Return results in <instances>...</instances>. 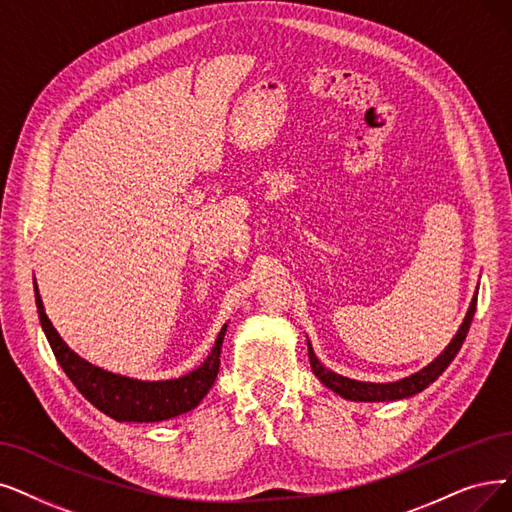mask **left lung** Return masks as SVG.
<instances>
[{
    "instance_id": "obj_1",
    "label": "left lung",
    "mask_w": 512,
    "mask_h": 512,
    "mask_svg": "<svg viewBox=\"0 0 512 512\" xmlns=\"http://www.w3.org/2000/svg\"><path fill=\"white\" fill-rule=\"evenodd\" d=\"M477 309V296L473 298L468 306V313L460 325V330L456 334V338L449 342L447 349L431 363L426 365L422 372L410 376V378H403L399 382H391V384H374V382H359V380H351V378H342L330 370H325V367L319 363V359L315 357L311 344H309V359H311V367L315 376L327 386L332 388L334 393H338L344 399H351V401H393V399H403V397H412L416 393H420L422 388H426L431 382H435L445 367L454 361V357L458 355L460 346L468 334V327L473 323V315Z\"/></svg>"
}]
</instances>
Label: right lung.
I'll list each match as a JSON object with an SVG mask.
<instances>
[{"instance_id":"right-lung-1","label":"right lung","mask_w":512,"mask_h":512,"mask_svg":"<svg viewBox=\"0 0 512 512\" xmlns=\"http://www.w3.org/2000/svg\"><path fill=\"white\" fill-rule=\"evenodd\" d=\"M35 304L39 321H42L44 334L52 346L56 361L63 367V372L75 384L77 391L84 395L102 414L111 416L119 422H159L168 420L178 414H185L208 395L212 388L218 367H220V346L227 325L222 327L210 357L199 365L195 372L163 382H140L132 378L117 376L100 370L92 363L77 357L69 346L58 336L50 319L44 313V304L35 292Z\"/></svg>"}]
</instances>
